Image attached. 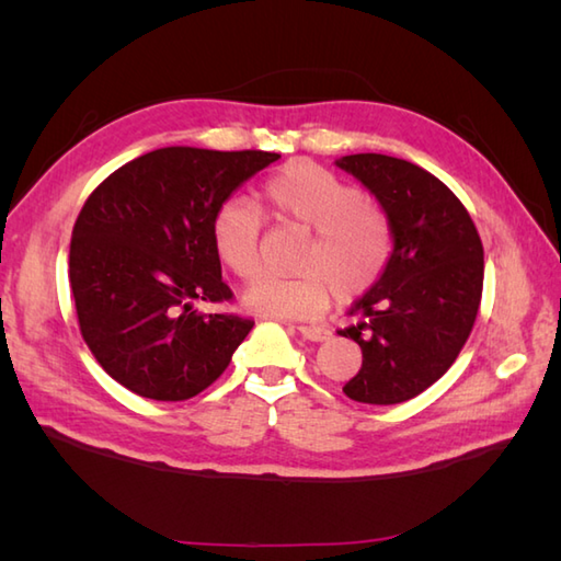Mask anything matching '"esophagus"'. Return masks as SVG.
Here are the masks:
<instances>
[{
    "instance_id": "1",
    "label": "esophagus",
    "mask_w": 561,
    "mask_h": 561,
    "mask_svg": "<svg viewBox=\"0 0 561 561\" xmlns=\"http://www.w3.org/2000/svg\"><path fill=\"white\" fill-rule=\"evenodd\" d=\"M299 332H301V337L308 342H325L332 335L328 328H316V325H299Z\"/></svg>"
}]
</instances>
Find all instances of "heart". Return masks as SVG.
<instances>
[{
	"label": "heart",
	"mask_w": 561,
	"mask_h": 561,
	"mask_svg": "<svg viewBox=\"0 0 561 561\" xmlns=\"http://www.w3.org/2000/svg\"><path fill=\"white\" fill-rule=\"evenodd\" d=\"M255 202L267 219L311 229L291 279L262 277L243 294L250 313L308 320L325 311L332 294L354 304L371 291L392 255L388 214L337 173L313 161H289L260 183ZM262 217L255 205L229 197L209 217V243L221 265L250 279L260 270Z\"/></svg>",
	"instance_id": "1"
}]
</instances>
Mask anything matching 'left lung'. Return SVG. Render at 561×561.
I'll use <instances>...</instances> for the list:
<instances>
[{
	"label": "left lung",
	"instance_id": "obj_1",
	"mask_svg": "<svg viewBox=\"0 0 561 561\" xmlns=\"http://www.w3.org/2000/svg\"><path fill=\"white\" fill-rule=\"evenodd\" d=\"M337 165L371 190L396 238L386 274L350 308L362 320L337 330L364 354L342 390L356 402L398 404L436 383L468 342L482 301V241L462 202L416 163L352 153Z\"/></svg>",
	"mask_w": 561,
	"mask_h": 561
}]
</instances>
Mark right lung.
Returning a JSON list of instances; mask_svg holds the SVG:
<instances>
[{
	"instance_id": "add662e5",
	"label": "right lung",
	"mask_w": 561,
	"mask_h": 561,
	"mask_svg": "<svg viewBox=\"0 0 561 561\" xmlns=\"http://www.w3.org/2000/svg\"><path fill=\"white\" fill-rule=\"evenodd\" d=\"M277 159L255 149L165 147L121 165L83 202L69 284L81 337L117 383L178 402L226 371L255 320L195 308L233 299L209 243V217Z\"/></svg>"
}]
</instances>
